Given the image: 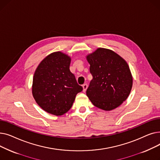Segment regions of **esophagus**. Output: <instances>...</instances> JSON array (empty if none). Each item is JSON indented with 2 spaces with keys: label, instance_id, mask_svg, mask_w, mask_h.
Returning a JSON list of instances; mask_svg holds the SVG:
<instances>
[{
  "label": "esophagus",
  "instance_id": "esophagus-1",
  "mask_svg": "<svg viewBox=\"0 0 160 160\" xmlns=\"http://www.w3.org/2000/svg\"><path fill=\"white\" fill-rule=\"evenodd\" d=\"M82 87H83V92H86V89L88 88V84H87V83H84V84L82 86Z\"/></svg>",
  "mask_w": 160,
  "mask_h": 160
}]
</instances>
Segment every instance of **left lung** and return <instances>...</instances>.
<instances>
[{
  "mask_svg": "<svg viewBox=\"0 0 160 160\" xmlns=\"http://www.w3.org/2000/svg\"><path fill=\"white\" fill-rule=\"evenodd\" d=\"M93 76L86 95L95 106L105 111L119 107L129 96L133 78L124 59L110 49L98 48L86 56Z\"/></svg>",
  "mask_w": 160,
  "mask_h": 160,
  "instance_id": "8db88e82",
  "label": "left lung"
}]
</instances>
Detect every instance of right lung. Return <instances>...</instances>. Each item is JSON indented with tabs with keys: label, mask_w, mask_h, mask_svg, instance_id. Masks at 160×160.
I'll list each match as a JSON object with an SVG mask.
<instances>
[{
	"label": "right lung",
	"mask_w": 160,
	"mask_h": 160,
	"mask_svg": "<svg viewBox=\"0 0 160 160\" xmlns=\"http://www.w3.org/2000/svg\"><path fill=\"white\" fill-rule=\"evenodd\" d=\"M71 57L55 52L45 57L35 71L32 95L46 112L60 116L68 112L76 96L83 90L70 71Z\"/></svg>",
	"instance_id": "1"
}]
</instances>
